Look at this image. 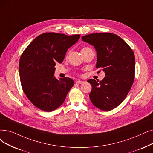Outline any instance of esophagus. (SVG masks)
<instances>
[{"instance_id":"34e87169","label":"esophagus","mask_w":153,"mask_h":153,"mask_svg":"<svg viewBox=\"0 0 153 153\" xmlns=\"http://www.w3.org/2000/svg\"><path fill=\"white\" fill-rule=\"evenodd\" d=\"M76 82L77 84H83L84 82V81H80V80H77L76 81Z\"/></svg>"}]
</instances>
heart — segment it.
I'll use <instances>...</instances> for the list:
<instances>
[{"instance_id": "obj_1", "label": "heart", "mask_w": 153, "mask_h": 153, "mask_svg": "<svg viewBox=\"0 0 153 153\" xmlns=\"http://www.w3.org/2000/svg\"><path fill=\"white\" fill-rule=\"evenodd\" d=\"M87 48H82V50H84V49H87ZM82 50H81V51H82Z\"/></svg>"}]
</instances>
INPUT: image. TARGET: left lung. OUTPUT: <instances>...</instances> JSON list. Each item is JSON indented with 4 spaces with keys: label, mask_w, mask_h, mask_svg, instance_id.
I'll use <instances>...</instances> for the list:
<instances>
[{
    "label": "left lung",
    "mask_w": 153,
    "mask_h": 153,
    "mask_svg": "<svg viewBox=\"0 0 153 153\" xmlns=\"http://www.w3.org/2000/svg\"><path fill=\"white\" fill-rule=\"evenodd\" d=\"M83 41L94 47L96 68L105 72L99 82L88 81L92 85L91 102L98 109L108 111L117 107L127 96L134 80V52L120 37L112 33H95L82 37Z\"/></svg>",
    "instance_id": "left-lung-1"
}]
</instances>
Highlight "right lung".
Wrapping results in <instances>:
<instances>
[{"label": "right lung", "mask_w": 153, "mask_h": 153, "mask_svg": "<svg viewBox=\"0 0 153 153\" xmlns=\"http://www.w3.org/2000/svg\"><path fill=\"white\" fill-rule=\"evenodd\" d=\"M80 36L44 33L23 52L19 61L21 85L26 96L37 108L51 112L64 102L74 82L69 77L57 79L54 66L62 62L68 49Z\"/></svg>", "instance_id": "obj_1"}]
</instances>
